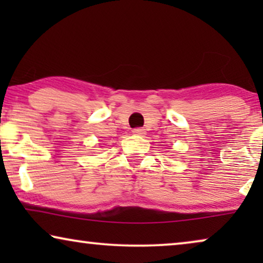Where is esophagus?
Returning <instances> with one entry per match:
<instances>
[{
    "instance_id": "esophagus-1",
    "label": "esophagus",
    "mask_w": 263,
    "mask_h": 263,
    "mask_svg": "<svg viewBox=\"0 0 263 263\" xmlns=\"http://www.w3.org/2000/svg\"><path fill=\"white\" fill-rule=\"evenodd\" d=\"M133 134L138 135V136H143L146 134V130L143 128H135V129H133Z\"/></svg>"
}]
</instances>
